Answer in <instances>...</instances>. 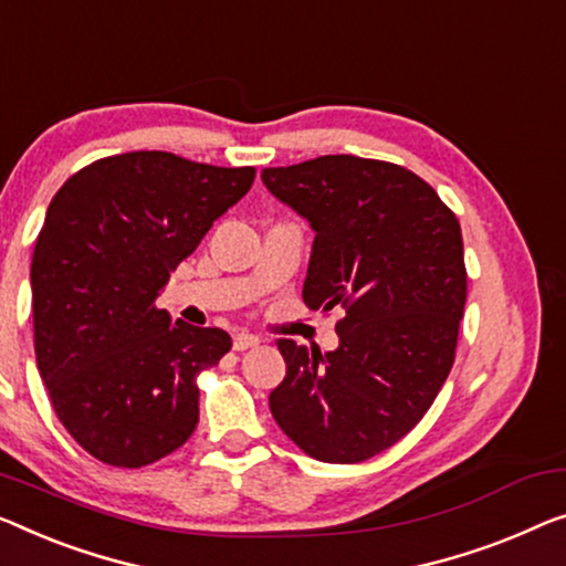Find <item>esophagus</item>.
I'll return each mask as SVG.
<instances>
[{"mask_svg": "<svg viewBox=\"0 0 566 566\" xmlns=\"http://www.w3.org/2000/svg\"><path fill=\"white\" fill-rule=\"evenodd\" d=\"M261 343L259 335H249V333H239L233 337V350H249V348H256Z\"/></svg>", "mask_w": 566, "mask_h": 566, "instance_id": "1", "label": "esophagus"}]
</instances>
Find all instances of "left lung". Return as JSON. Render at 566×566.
Listing matches in <instances>:
<instances>
[{"label": "left lung", "mask_w": 566, "mask_h": 566, "mask_svg": "<svg viewBox=\"0 0 566 566\" xmlns=\"http://www.w3.org/2000/svg\"><path fill=\"white\" fill-rule=\"evenodd\" d=\"M261 180L315 231L305 305L343 315L333 353L276 340L286 376L269 409L310 458L364 462L409 434L450 376L468 297L460 223L384 159L325 155Z\"/></svg>", "instance_id": "left-lung-1"}]
</instances>
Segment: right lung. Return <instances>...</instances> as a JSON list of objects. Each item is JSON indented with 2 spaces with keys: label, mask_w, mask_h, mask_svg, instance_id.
Listing matches in <instances>:
<instances>
[{
  "label": "right lung",
  "mask_w": 566,
  "mask_h": 566,
  "mask_svg": "<svg viewBox=\"0 0 566 566\" xmlns=\"http://www.w3.org/2000/svg\"><path fill=\"white\" fill-rule=\"evenodd\" d=\"M254 167L126 151L67 177L32 254L35 358L67 434L114 468H145L198 424V374L231 350L221 327L155 305Z\"/></svg>",
  "instance_id": "1"
}]
</instances>
